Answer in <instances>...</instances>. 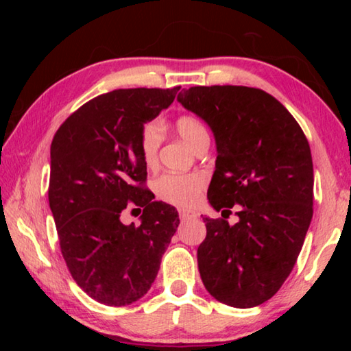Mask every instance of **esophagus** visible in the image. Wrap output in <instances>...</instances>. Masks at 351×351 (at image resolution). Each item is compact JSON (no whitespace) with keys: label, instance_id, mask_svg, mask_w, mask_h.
<instances>
[{"label":"esophagus","instance_id":"obj_1","mask_svg":"<svg viewBox=\"0 0 351 351\" xmlns=\"http://www.w3.org/2000/svg\"><path fill=\"white\" fill-rule=\"evenodd\" d=\"M180 218L182 219V221H186V219L197 218V212L189 210V209H180Z\"/></svg>","mask_w":351,"mask_h":351}]
</instances>
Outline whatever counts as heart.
I'll use <instances>...</instances> for the list:
<instances>
[{
	"label": "heart",
	"instance_id": "b5f03b06",
	"mask_svg": "<svg viewBox=\"0 0 351 351\" xmlns=\"http://www.w3.org/2000/svg\"><path fill=\"white\" fill-rule=\"evenodd\" d=\"M176 132L187 144L197 150V148L209 142V133H207L203 122L195 116L182 114L175 121ZM162 141V130L158 121L147 122L142 127L139 138V150L142 161L148 169H153L158 164V152ZM206 186L204 176L198 173L192 175H178V173H165L154 184L158 197L180 207H189L195 204L199 198L201 190Z\"/></svg>",
	"mask_w": 351,
	"mask_h": 351
}]
</instances>
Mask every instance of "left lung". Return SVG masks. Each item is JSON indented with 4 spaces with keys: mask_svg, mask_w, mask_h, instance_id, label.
Returning a JSON list of instances; mask_svg holds the SVG:
<instances>
[{
    "mask_svg": "<svg viewBox=\"0 0 351 351\" xmlns=\"http://www.w3.org/2000/svg\"><path fill=\"white\" fill-rule=\"evenodd\" d=\"M178 102L203 119L217 142L207 198L223 218H203L201 280L221 304L261 305L293 271L310 228V144L291 112L258 88L192 86ZM234 205L239 221L229 225Z\"/></svg>",
    "mask_w": 351,
    "mask_h": 351,
    "instance_id": "8db88e82",
    "label": "left lung"
}]
</instances>
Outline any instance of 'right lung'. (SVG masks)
<instances>
[{"mask_svg":"<svg viewBox=\"0 0 351 351\" xmlns=\"http://www.w3.org/2000/svg\"><path fill=\"white\" fill-rule=\"evenodd\" d=\"M180 88L102 94L52 139L47 193L62 255L75 283L104 305H130L147 294L180 224L175 207L145 189L139 150L144 123L170 106ZM133 205L143 209L141 226L120 221Z\"/></svg>","mask_w":351,"mask_h":351,"instance_id":"obj_1","label":"right lung"}]
</instances>
